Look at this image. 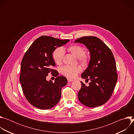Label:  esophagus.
<instances>
[{
	"label": "esophagus",
	"instance_id": "34e87169",
	"mask_svg": "<svg viewBox=\"0 0 134 134\" xmlns=\"http://www.w3.org/2000/svg\"><path fill=\"white\" fill-rule=\"evenodd\" d=\"M67 81H68V82H71L73 81V80H71L70 79H67Z\"/></svg>",
	"mask_w": 134,
	"mask_h": 134
}]
</instances>
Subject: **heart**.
Masks as SVG:
<instances>
[{"instance_id": "obj_1", "label": "heart", "mask_w": 134, "mask_h": 134, "mask_svg": "<svg viewBox=\"0 0 134 134\" xmlns=\"http://www.w3.org/2000/svg\"><path fill=\"white\" fill-rule=\"evenodd\" d=\"M67 50L75 57L79 58L80 61L82 63L86 64L87 62L88 57L84 54L85 50L83 47L78 45H72L68 47ZM64 56V51L62 48H56L52 53L53 60L57 65H60L62 63ZM60 70L64 75L72 79L82 71V68L80 66H65L61 68Z\"/></svg>"}]
</instances>
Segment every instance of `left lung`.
<instances>
[{"instance_id": "left-lung-1", "label": "left lung", "mask_w": 134, "mask_h": 134, "mask_svg": "<svg viewBox=\"0 0 134 134\" xmlns=\"http://www.w3.org/2000/svg\"><path fill=\"white\" fill-rule=\"evenodd\" d=\"M75 42L84 44L88 49L91 57L88 67L81 75L90 83L86 86L81 82L79 100L88 107L101 106L110 98L117 81L116 64L113 53L97 37L84 36Z\"/></svg>"}]
</instances>
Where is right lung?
Here are the masks:
<instances>
[{"label":"right lung","mask_w":134,"mask_h":134,"mask_svg":"<svg viewBox=\"0 0 134 134\" xmlns=\"http://www.w3.org/2000/svg\"><path fill=\"white\" fill-rule=\"evenodd\" d=\"M69 40H60L41 36L35 40L25 52L22 60L20 81L27 100L33 106L42 110L49 109L59 102L62 89L67 83L63 76L52 69L55 64L52 53ZM57 77L54 82L46 79L48 74Z\"/></svg>","instance_id":"add662e5"}]
</instances>
